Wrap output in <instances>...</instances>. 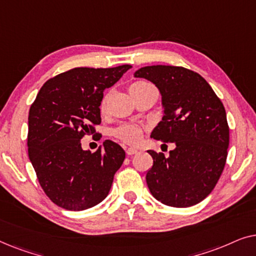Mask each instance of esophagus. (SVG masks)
I'll list each match as a JSON object with an SVG mask.
<instances>
[{
	"instance_id": "obj_1",
	"label": "esophagus",
	"mask_w": 256,
	"mask_h": 256,
	"mask_svg": "<svg viewBox=\"0 0 256 256\" xmlns=\"http://www.w3.org/2000/svg\"><path fill=\"white\" fill-rule=\"evenodd\" d=\"M126 154H127L128 156L135 155V154H138V150L134 149V148H127V149H126Z\"/></svg>"
}]
</instances>
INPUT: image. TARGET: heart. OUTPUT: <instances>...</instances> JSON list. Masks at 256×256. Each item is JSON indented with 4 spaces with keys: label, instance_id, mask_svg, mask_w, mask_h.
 Masks as SVG:
<instances>
[{
    "label": "heart",
    "instance_id": "heart-1",
    "mask_svg": "<svg viewBox=\"0 0 256 256\" xmlns=\"http://www.w3.org/2000/svg\"><path fill=\"white\" fill-rule=\"evenodd\" d=\"M146 86H150V84L144 82H135L130 86L129 90L132 92V90L142 88V87H146ZM108 98H110V94H106V96L102 98V100H101L100 108L102 112L106 110L107 108ZM114 135L116 136L118 138H120L121 141L128 143V144H135V143H138L142 138V129L141 127H138V126L136 124H121L120 127H118L116 129H114Z\"/></svg>",
    "mask_w": 256,
    "mask_h": 256
}]
</instances>
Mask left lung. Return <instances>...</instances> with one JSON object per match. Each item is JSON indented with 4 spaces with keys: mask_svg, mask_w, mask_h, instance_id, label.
I'll return each instance as SVG.
<instances>
[{
    "mask_svg": "<svg viewBox=\"0 0 256 256\" xmlns=\"http://www.w3.org/2000/svg\"><path fill=\"white\" fill-rule=\"evenodd\" d=\"M134 76L152 82L162 96L163 118L152 138L174 144L168 157L148 150L154 160L146 176L150 192L168 206L198 204L226 163L230 129L222 102L200 74L180 66H146Z\"/></svg>",
    "mask_w": 256,
    "mask_h": 256,
    "instance_id": "obj_1",
    "label": "left lung"
}]
</instances>
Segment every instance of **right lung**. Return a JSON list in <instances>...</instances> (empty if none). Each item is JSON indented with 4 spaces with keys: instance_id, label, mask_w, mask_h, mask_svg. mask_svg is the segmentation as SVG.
<instances>
[{
    "instance_id": "add662e5",
    "label": "right lung",
    "mask_w": 256,
    "mask_h": 256,
    "mask_svg": "<svg viewBox=\"0 0 256 256\" xmlns=\"http://www.w3.org/2000/svg\"><path fill=\"white\" fill-rule=\"evenodd\" d=\"M130 68H72L48 80L31 104L28 152L42 188L56 205L82 211L110 194L124 150L106 140L92 154L80 140L96 132L104 90Z\"/></svg>"
}]
</instances>
